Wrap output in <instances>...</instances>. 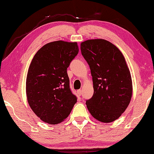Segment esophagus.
Masks as SVG:
<instances>
[{
	"instance_id": "obj_1",
	"label": "esophagus",
	"mask_w": 154,
	"mask_h": 154,
	"mask_svg": "<svg viewBox=\"0 0 154 154\" xmlns=\"http://www.w3.org/2000/svg\"><path fill=\"white\" fill-rule=\"evenodd\" d=\"M77 92V94L79 95V96H81L82 94V90H78Z\"/></svg>"
}]
</instances>
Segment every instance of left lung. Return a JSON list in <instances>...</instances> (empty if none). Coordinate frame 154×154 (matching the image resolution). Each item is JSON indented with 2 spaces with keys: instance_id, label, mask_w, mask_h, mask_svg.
Returning a JSON list of instances; mask_svg holds the SVG:
<instances>
[{
  "instance_id": "8db88e82",
  "label": "left lung",
  "mask_w": 154,
  "mask_h": 154,
  "mask_svg": "<svg viewBox=\"0 0 154 154\" xmlns=\"http://www.w3.org/2000/svg\"><path fill=\"white\" fill-rule=\"evenodd\" d=\"M81 51L93 82L94 94L86 103L90 113L103 123L116 120L128 108L132 95L125 57L115 45L103 39L82 42Z\"/></svg>"
}]
</instances>
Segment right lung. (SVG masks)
I'll list each match as a JSON object with an SVG mask.
<instances>
[{"instance_id":"obj_1","label":"right lung","mask_w":154,"mask_h":154,"mask_svg":"<svg viewBox=\"0 0 154 154\" xmlns=\"http://www.w3.org/2000/svg\"><path fill=\"white\" fill-rule=\"evenodd\" d=\"M78 52L77 42L55 41L44 45L31 61L26 80V97L33 112L45 123H61L76 103L67 68Z\"/></svg>"}]
</instances>
